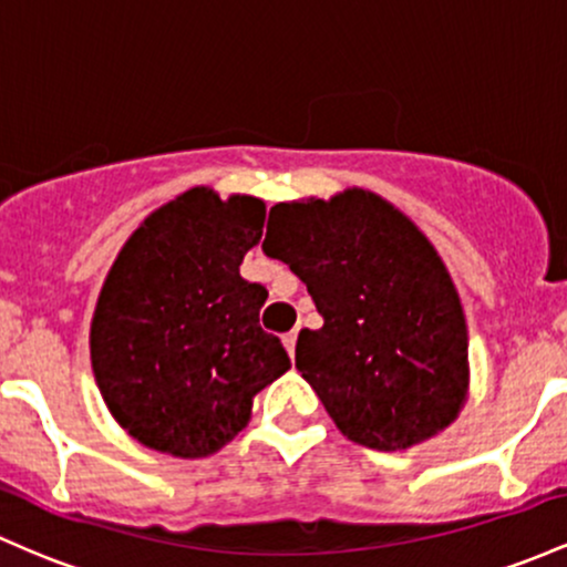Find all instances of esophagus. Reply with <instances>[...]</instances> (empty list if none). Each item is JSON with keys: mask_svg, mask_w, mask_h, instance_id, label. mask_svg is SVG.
Instances as JSON below:
<instances>
[{"mask_svg": "<svg viewBox=\"0 0 567 567\" xmlns=\"http://www.w3.org/2000/svg\"><path fill=\"white\" fill-rule=\"evenodd\" d=\"M297 334H300V332H297V329H291V332H286V334L281 337V340H284V348H286V351H289V355H295V348H297Z\"/></svg>", "mask_w": 567, "mask_h": 567, "instance_id": "esophagus-1", "label": "esophagus"}]
</instances>
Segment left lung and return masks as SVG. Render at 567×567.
<instances>
[{
    "instance_id": "8db88e82",
    "label": "left lung",
    "mask_w": 567,
    "mask_h": 567,
    "mask_svg": "<svg viewBox=\"0 0 567 567\" xmlns=\"http://www.w3.org/2000/svg\"><path fill=\"white\" fill-rule=\"evenodd\" d=\"M267 257L308 286L323 327L295 364L351 442L404 450L455 421L468 385L466 316L429 238L364 189L270 208Z\"/></svg>"
}]
</instances>
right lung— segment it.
I'll use <instances>...</instances> for the list:
<instances>
[{"label": "right lung", "instance_id": "add662e5", "mask_svg": "<svg viewBox=\"0 0 567 567\" xmlns=\"http://www.w3.org/2000/svg\"><path fill=\"white\" fill-rule=\"evenodd\" d=\"M262 225V200L195 187L146 216L114 259L93 313V374L146 447L216 453L249 421L254 393L291 367L259 327L265 286L240 278Z\"/></svg>", "mask_w": 567, "mask_h": 567}]
</instances>
